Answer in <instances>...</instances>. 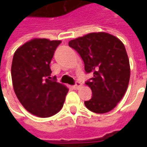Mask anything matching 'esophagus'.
Masks as SVG:
<instances>
[{
  "mask_svg": "<svg viewBox=\"0 0 147 147\" xmlns=\"http://www.w3.org/2000/svg\"><path fill=\"white\" fill-rule=\"evenodd\" d=\"M80 86H81V83H80V82H76V84H75V85H73V86H72V87H73V89L77 90V89H79Z\"/></svg>",
  "mask_w": 147,
  "mask_h": 147,
  "instance_id": "34e87169",
  "label": "esophagus"
}]
</instances>
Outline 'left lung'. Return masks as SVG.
I'll return each mask as SVG.
<instances>
[{
	"instance_id": "obj_1",
	"label": "left lung",
	"mask_w": 147,
	"mask_h": 147,
	"mask_svg": "<svg viewBox=\"0 0 147 147\" xmlns=\"http://www.w3.org/2000/svg\"><path fill=\"white\" fill-rule=\"evenodd\" d=\"M80 55L86 73L93 77L86 84L92 97L84 104L96 113H105L116 107L124 95L130 80V64L122 42L105 32L90 33L68 42Z\"/></svg>"
}]
</instances>
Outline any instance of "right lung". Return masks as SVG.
<instances>
[{
	"label": "right lung",
	"instance_id": "right-lung-1",
	"mask_svg": "<svg viewBox=\"0 0 147 147\" xmlns=\"http://www.w3.org/2000/svg\"><path fill=\"white\" fill-rule=\"evenodd\" d=\"M61 41L34 38L16 51L11 64V80L16 95L29 113L39 117L57 113L68 89L52 79L49 64Z\"/></svg>",
	"mask_w": 147,
	"mask_h": 147
}]
</instances>
